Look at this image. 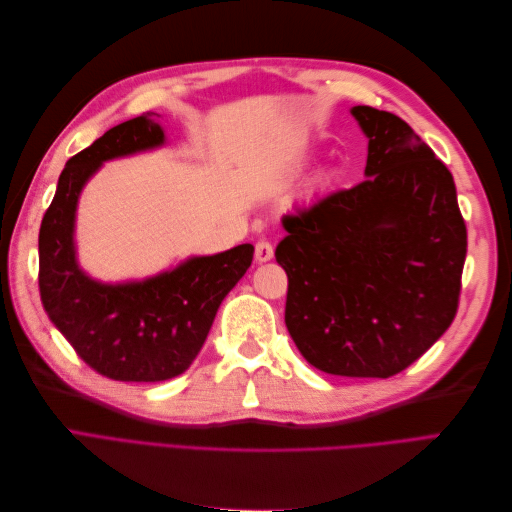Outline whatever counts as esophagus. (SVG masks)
Wrapping results in <instances>:
<instances>
[{
    "mask_svg": "<svg viewBox=\"0 0 512 512\" xmlns=\"http://www.w3.org/2000/svg\"><path fill=\"white\" fill-rule=\"evenodd\" d=\"M254 254H256V260H258V262H267V260L273 258V245H271L267 239H260V241L256 243Z\"/></svg>",
    "mask_w": 512,
    "mask_h": 512,
    "instance_id": "esophagus-1",
    "label": "esophagus"
}]
</instances>
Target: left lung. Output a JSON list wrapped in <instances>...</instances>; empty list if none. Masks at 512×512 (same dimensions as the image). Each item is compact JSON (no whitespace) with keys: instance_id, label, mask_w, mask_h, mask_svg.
<instances>
[{"instance_id":"obj_1","label":"left lung","mask_w":512,"mask_h":512,"mask_svg":"<svg viewBox=\"0 0 512 512\" xmlns=\"http://www.w3.org/2000/svg\"><path fill=\"white\" fill-rule=\"evenodd\" d=\"M369 138L365 181L282 218L286 327L309 365L391 378L451 327L468 230L451 170L408 123L354 106Z\"/></svg>"}]
</instances>
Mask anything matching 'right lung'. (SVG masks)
I'll return each instance as SVG.
<instances>
[{"label": "right lung", "mask_w": 512, "mask_h": 512, "mask_svg": "<svg viewBox=\"0 0 512 512\" xmlns=\"http://www.w3.org/2000/svg\"><path fill=\"white\" fill-rule=\"evenodd\" d=\"M151 115L104 132L61 170L40 237L38 286L44 312L74 352L98 374L121 382H160L183 374L203 348L218 307L250 269L254 245L196 256L145 282L100 284L74 254V213L87 179L102 162L160 147Z\"/></svg>", "instance_id": "obj_1"}]
</instances>
